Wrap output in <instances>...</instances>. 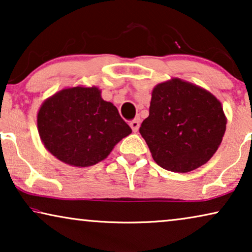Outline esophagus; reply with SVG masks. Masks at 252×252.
<instances>
[{
  "label": "esophagus",
  "instance_id": "1",
  "mask_svg": "<svg viewBox=\"0 0 252 252\" xmlns=\"http://www.w3.org/2000/svg\"><path fill=\"white\" fill-rule=\"evenodd\" d=\"M140 118H135V119H133L132 122L129 123V126L132 127V129H133V132H137V129H139V127H140Z\"/></svg>",
  "mask_w": 252,
  "mask_h": 252
}]
</instances>
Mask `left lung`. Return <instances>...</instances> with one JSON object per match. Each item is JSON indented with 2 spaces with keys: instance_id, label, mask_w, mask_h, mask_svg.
Segmentation results:
<instances>
[{
  "instance_id": "obj_1",
  "label": "left lung",
  "mask_w": 252,
  "mask_h": 252,
  "mask_svg": "<svg viewBox=\"0 0 252 252\" xmlns=\"http://www.w3.org/2000/svg\"><path fill=\"white\" fill-rule=\"evenodd\" d=\"M225 130L221 103L211 93L180 79L154 88L149 117L140 127L154 160L178 173L205 164L218 149Z\"/></svg>"
}]
</instances>
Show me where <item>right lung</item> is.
<instances>
[{
	"instance_id": "right-lung-1",
	"label": "right lung",
	"mask_w": 252,
	"mask_h": 252,
	"mask_svg": "<svg viewBox=\"0 0 252 252\" xmlns=\"http://www.w3.org/2000/svg\"><path fill=\"white\" fill-rule=\"evenodd\" d=\"M37 128L44 147L72 166H92L108 157L123 137L132 133L112 103L98 88L63 89L43 103Z\"/></svg>"
}]
</instances>
